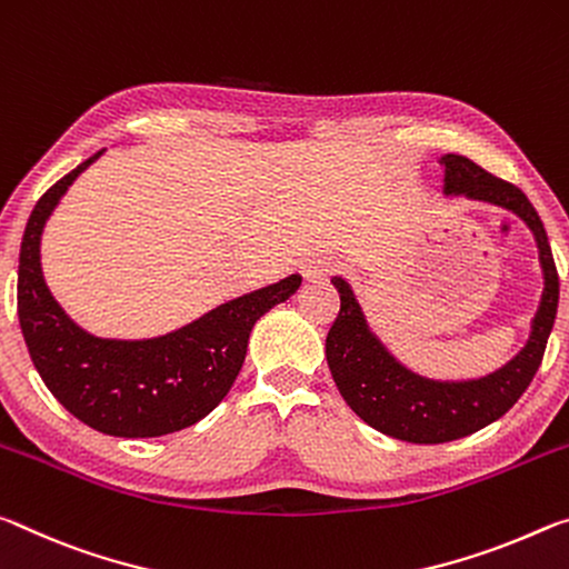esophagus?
Wrapping results in <instances>:
<instances>
[{"mask_svg":"<svg viewBox=\"0 0 569 569\" xmlns=\"http://www.w3.org/2000/svg\"><path fill=\"white\" fill-rule=\"evenodd\" d=\"M300 272L307 282H318V279H325L332 272V262L328 257H307L302 259Z\"/></svg>","mask_w":569,"mask_h":569,"instance_id":"1","label":"esophagus"}]
</instances>
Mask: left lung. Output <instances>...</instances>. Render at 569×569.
Wrapping results in <instances>:
<instances>
[{"mask_svg": "<svg viewBox=\"0 0 569 569\" xmlns=\"http://www.w3.org/2000/svg\"><path fill=\"white\" fill-rule=\"evenodd\" d=\"M439 163L443 166V197L491 203L527 223L537 241L545 287L529 338L515 358L481 378L436 380L406 368L370 330L352 287L342 277H332L340 312L325 340V356L335 386L368 426L408 443L456 441L499 421L532 383L560 302V279L547 231L525 193L487 173L467 156L446 153Z\"/></svg>", "mask_w": 569, "mask_h": 569, "instance_id": "8db88e82", "label": "left lung"}]
</instances>
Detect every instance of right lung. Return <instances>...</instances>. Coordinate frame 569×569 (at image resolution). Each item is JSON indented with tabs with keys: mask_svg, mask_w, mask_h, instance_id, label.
I'll list each match as a JSON object with an SVG mask.
<instances>
[{
	"mask_svg": "<svg viewBox=\"0 0 569 569\" xmlns=\"http://www.w3.org/2000/svg\"><path fill=\"white\" fill-rule=\"evenodd\" d=\"M102 151L62 176L32 209L20 249L17 315L37 372L74 418L120 439H153L193 426L221 403L244 366L254 322L290 300L302 277L239 295L156 338H98L82 330L44 282L40 247L60 199Z\"/></svg>",
	"mask_w": 569,
	"mask_h": 569,
	"instance_id": "1",
	"label": "right lung"
}]
</instances>
